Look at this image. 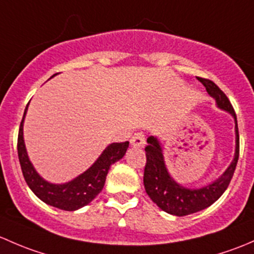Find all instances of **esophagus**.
<instances>
[{
    "label": "esophagus",
    "mask_w": 254,
    "mask_h": 254,
    "mask_svg": "<svg viewBox=\"0 0 254 254\" xmlns=\"http://www.w3.org/2000/svg\"><path fill=\"white\" fill-rule=\"evenodd\" d=\"M130 144L133 146H144L145 144V137L143 133H135L130 139Z\"/></svg>",
    "instance_id": "esophagus-1"
}]
</instances>
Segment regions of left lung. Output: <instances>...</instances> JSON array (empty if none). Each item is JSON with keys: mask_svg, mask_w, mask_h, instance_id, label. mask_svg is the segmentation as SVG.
Segmentation results:
<instances>
[{"mask_svg": "<svg viewBox=\"0 0 254 254\" xmlns=\"http://www.w3.org/2000/svg\"><path fill=\"white\" fill-rule=\"evenodd\" d=\"M198 80L204 85L209 95L215 99L218 108L227 111L234 117L235 134H236L235 156L232 163L218 180L205 185L204 187L187 188L177 184L169 174V170L165 165L163 148L158 138L150 135L146 139L148 142V145L145 146L146 164L144 167V177H143L145 192L161 210L176 216H185L197 213L216 202L229 187L235 169H236L237 160H239V127H237L236 114L231 103L215 83L204 78H199Z\"/></svg>", "mask_w": 254, "mask_h": 254, "instance_id": "left-lung-1", "label": "left lung"}]
</instances>
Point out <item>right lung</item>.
I'll return each mask as SVG.
<instances>
[{
  "label": "right lung",
  "mask_w": 254,
  "mask_h": 254,
  "mask_svg": "<svg viewBox=\"0 0 254 254\" xmlns=\"http://www.w3.org/2000/svg\"><path fill=\"white\" fill-rule=\"evenodd\" d=\"M28 105L24 110L23 120L20 122L17 144L18 158H19L20 167H22L25 182L33 190L34 194L46 204L67 211H73L83 208V206L89 204L101 192L104 185H105L110 166L124 158L129 142L112 143V144L106 146L105 150L96 159L95 163L89 167L87 171L80 174L72 181L61 185L50 184V182L45 181L34 169L33 164L29 160V156H28L27 149H25L24 138H23V124H24Z\"/></svg>",
  "instance_id": "obj_1"
}]
</instances>
